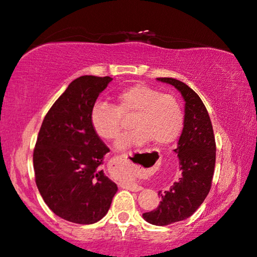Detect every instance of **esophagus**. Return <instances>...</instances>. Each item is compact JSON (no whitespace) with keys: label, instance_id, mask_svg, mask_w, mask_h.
Returning <instances> with one entry per match:
<instances>
[{"label":"esophagus","instance_id":"esophagus-1","mask_svg":"<svg viewBox=\"0 0 257 257\" xmlns=\"http://www.w3.org/2000/svg\"><path fill=\"white\" fill-rule=\"evenodd\" d=\"M117 159L121 160V161H128V154H122V156H120V157H117ZM121 187L130 189V191H132V192H139L143 189L142 186L137 185V184H135V182H122Z\"/></svg>","mask_w":257,"mask_h":257}]
</instances>
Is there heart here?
I'll list each match as a JSON object with an SVG mask.
<instances>
[{"instance_id":"heart-1","label":"heart","mask_w":257,"mask_h":257,"mask_svg":"<svg viewBox=\"0 0 257 257\" xmlns=\"http://www.w3.org/2000/svg\"><path fill=\"white\" fill-rule=\"evenodd\" d=\"M133 117L131 128L115 144V149L125 151L136 145L154 142L166 147L177 142L184 127L185 115L180 101L171 93H163L157 87L135 84L115 94V106L97 100L90 111V122L96 135L106 142L120 135L124 118ZM133 177V172L121 178Z\"/></svg>"}]
</instances>
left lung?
<instances>
[{"label": "left lung", "mask_w": 257, "mask_h": 257, "mask_svg": "<svg viewBox=\"0 0 257 257\" xmlns=\"http://www.w3.org/2000/svg\"><path fill=\"white\" fill-rule=\"evenodd\" d=\"M171 84L185 100V121L179 138L178 154L181 177L168 191H159V206L143 217L156 226L187 219L201 206L212 186L215 167V138L207 108L201 98L188 85L174 78H157Z\"/></svg>", "instance_id": "left-lung-1"}]
</instances>
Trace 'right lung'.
<instances>
[{"label":"right lung","instance_id":"obj_1","mask_svg":"<svg viewBox=\"0 0 257 257\" xmlns=\"http://www.w3.org/2000/svg\"><path fill=\"white\" fill-rule=\"evenodd\" d=\"M111 80L82 76L70 83L45 115L34 150L42 198L56 215L73 223L103 219L118 191L100 168L110 150L90 122L91 107Z\"/></svg>","mask_w":257,"mask_h":257}]
</instances>
